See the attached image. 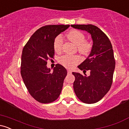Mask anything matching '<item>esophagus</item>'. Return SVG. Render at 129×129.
<instances>
[{"instance_id": "34e87169", "label": "esophagus", "mask_w": 129, "mask_h": 129, "mask_svg": "<svg viewBox=\"0 0 129 129\" xmlns=\"http://www.w3.org/2000/svg\"><path fill=\"white\" fill-rule=\"evenodd\" d=\"M67 73H68V74H71V73H72V71H71L70 70H68Z\"/></svg>"}]
</instances>
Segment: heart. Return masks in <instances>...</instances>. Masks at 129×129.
I'll list each match as a JSON object with an SVG mask.
<instances>
[{"label":"heart","instance_id":"b5f03b06","mask_svg":"<svg viewBox=\"0 0 129 129\" xmlns=\"http://www.w3.org/2000/svg\"><path fill=\"white\" fill-rule=\"evenodd\" d=\"M67 37L70 41L78 46V50L81 54L87 55L91 51L92 45L88 41H85V36L82 33L76 29L71 30L67 34ZM63 45V39L60 36H57L53 42V47L56 52L60 53ZM79 56L64 55L60 57L59 62L67 68H72L81 61Z\"/></svg>","mask_w":129,"mask_h":129}]
</instances>
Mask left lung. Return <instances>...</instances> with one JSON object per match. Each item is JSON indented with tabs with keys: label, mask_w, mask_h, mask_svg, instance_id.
Segmentation results:
<instances>
[{
	"label": "left lung",
	"mask_w": 129,
	"mask_h": 129,
	"mask_svg": "<svg viewBox=\"0 0 129 129\" xmlns=\"http://www.w3.org/2000/svg\"><path fill=\"white\" fill-rule=\"evenodd\" d=\"M74 28L86 31L91 35L93 45L91 52L78 67L90 71L87 76L73 72L75 76L73 88L76 96L86 104L98 102L110 90L115 67L113 50L106 34L93 25H71Z\"/></svg>",
	"instance_id": "1"
}]
</instances>
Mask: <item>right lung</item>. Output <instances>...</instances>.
Masks as SVG:
<instances>
[{
  "mask_svg": "<svg viewBox=\"0 0 129 129\" xmlns=\"http://www.w3.org/2000/svg\"><path fill=\"white\" fill-rule=\"evenodd\" d=\"M69 25H50L38 29L23 47L20 73L29 94L41 103H50L57 100L62 89L67 70L56 65L51 72L47 60L54 54L55 38Z\"/></svg>",
  "mask_w": 129,
  "mask_h": 129,
  "instance_id": "1",
  "label": "right lung"
}]
</instances>
